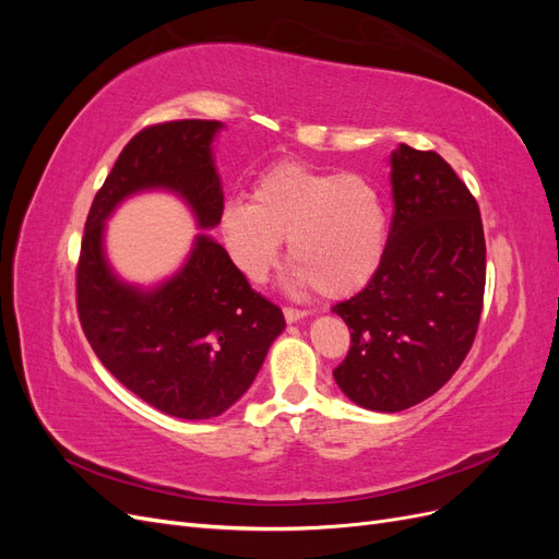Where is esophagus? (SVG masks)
<instances>
[{
	"mask_svg": "<svg viewBox=\"0 0 559 559\" xmlns=\"http://www.w3.org/2000/svg\"><path fill=\"white\" fill-rule=\"evenodd\" d=\"M308 317V312L306 310H296V308H284V319L289 321V324H296V321H300V319H306Z\"/></svg>",
	"mask_w": 559,
	"mask_h": 559,
	"instance_id": "1",
	"label": "esophagus"
}]
</instances>
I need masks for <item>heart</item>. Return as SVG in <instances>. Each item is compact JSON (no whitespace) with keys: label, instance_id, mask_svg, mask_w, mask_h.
Returning <instances> with one entry per match:
<instances>
[{"label":"heart","instance_id":"b5f03b06","mask_svg":"<svg viewBox=\"0 0 559 559\" xmlns=\"http://www.w3.org/2000/svg\"><path fill=\"white\" fill-rule=\"evenodd\" d=\"M218 230L230 261L263 282L286 238L289 289L326 298L357 294L376 275L386 247V212L376 186L359 175L314 173L280 163L251 186V202L228 200Z\"/></svg>","mask_w":559,"mask_h":559}]
</instances>
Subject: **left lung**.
Masks as SVG:
<instances>
[{
    "instance_id": "8db88e82",
    "label": "left lung",
    "mask_w": 559,
    "mask_h": 559,
    "mask_svg": "<svg viewBox=\"0 0 559 559\" xmlns=\"http://www.w3.org/2000/svg\"><path fill=\"white\" fill-rule=\"evenodd\" d=\"M394 216L380 267L333 312L352 331L333 370L366 411L399 413L436 394L462 366L485 294V233L476 198L436 151L399 144Z\"/></svg>"
}]
</instances>
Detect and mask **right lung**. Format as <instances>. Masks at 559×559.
I'll return each instance as SVG.
<instances>
[{"label":"right lung","instance_id":"add662e5","mask_svg":"<svg viewBox=\"0 0 559 559\" xmlns=\"http://www.w3.org/2000/svg\"><path fill=\"white\" fill-rule=\"evenodd\" d=\"M218 130L224 123L191 118L134 134L93 200L76 267L79 319L97 359L132 394L181 419H210L240 401L284 331V314L207 233L195 235L173 277L144 289L114 273L105 230L123 200L146 191L181 198L202 230L218 226Z\"/></svg>","mask_w":559,"mask_h":559}]
</instances>
